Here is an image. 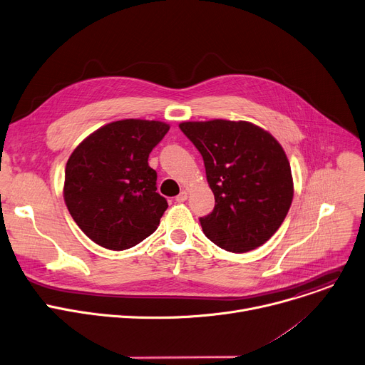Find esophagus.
<instances>
[{
  "mask_svg": "<svg viewBox=\"0 0 365 365\" xmlns=\"http://www.w3.org/2000/svg\"><path fill=\"white\" fill-rule=\"evenodd\" d=\"M187 197H188V191H185V190H182L177 197H175V200L178 201V203H184V201L187 200Z\"/></svg>",
  "mask_w": 365,
  "mask_h": 365,
  "instance_id": "obj_1",
  "label": "esophagus"
}]
</instances>
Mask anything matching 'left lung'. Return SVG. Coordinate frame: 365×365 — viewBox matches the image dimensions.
<instances>
[{
    "label": "left lung",
    "mask_w": 365,
    "mask_h": 365,
    "mask_svg": "<svg viewBox=\"0 0 365 365\" xmlns=\"http://www.w3.org/2000/svg\"><path fill=\"white\" fill-rule=\"evenodd\" d=\"M181 132L203 156L215 209L200 217L217 247L242 254L261 247L284 222L293 200L281 145L248 121H184Z\"/></svg>",
    "instance_id": "obj_1"
}]
</instances>
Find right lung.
Masks as SVG:
<instances>
[{
	"instance_id": "obj_1",
	"label": "right lung",
	"mask_w": 365,
	"mask_h": 365,
	"mask_svg": "<svg viewBox=\"0 0 365 365\" xmlns=\"http://www.w3.org/2000/svg\"><path fill=\"white\" fill-rule=\"evenodd\" d=\"M170 126L162 121H113L81 142L66 162L63 198L79 226L97 245L129 250L152 235L168 207L156 192L152 149Z\"/></svg>"
}]
</instances>
